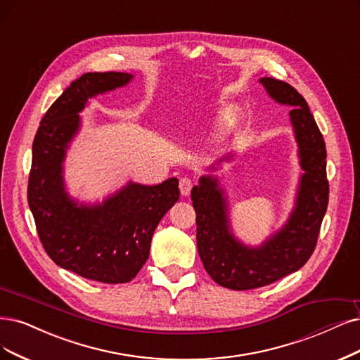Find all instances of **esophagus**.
I'll use <instances>...</instances> for the list:
<instances>
[{"label":"esophagus","mask_w":360,"mask_h":360,"mask_svg":"<svg viewBox=\"0 0 360 360\" xmlns=\"http://www.w3.org/2000/svg\"><path fill=\"white\" fill-rule=\"evenodd\" d=\"M193 185H194V182L190 178H187V176L181 178V181H179V191H181V194L182 195H188L191 193V190H193Z\"/></svg>","instance_id":"esophagus-1"}]
</instances>
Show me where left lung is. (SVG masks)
<instances>
[{"label":"left lung","mask_w":360,"mask_h":360,"mask_svg":"<svg viewBox=\"0 0 360 360\" xmlns=\"http://www.w3.org/2000/svg\"><path fill=\"white\" fill-rule=\"evenodd\" d=\"M261 83L274 101L294 106L289 114L304 175L289 221L258 249L246 248L231 236L217 178H202L193 188L198 255L209 276L233 290L267 286L300 270L314 252L329 200L326 146L307 102L282 79L265 77Z\"/></svg>","instance_id":"1"}]
</instances>
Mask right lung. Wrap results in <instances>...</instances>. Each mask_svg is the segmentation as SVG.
<instances>
[{"instance_id":"right-lung-1","label":"right lung","mask_w":360,"mask_h":360,"mask_svg":"<svg viewBox=\"0 0 360 360\" xmlns=\"http://www.w3.org/2000/svg\"><path fill=\"white\" fill-rule=\"evenodd\" d=\"M126 72H87L51 103L32 143L28 203L47 255L59 267L102 283H127L150 255L160 219L178 202V179L131 184L102 206H77L63 190L62 162L89 98L124 86Z\"/></svg>"}]
</instances>
